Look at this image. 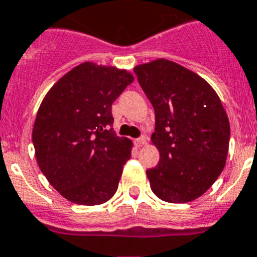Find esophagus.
Segmentation results:
<instances>
[{"label":"esophagus","instance_id":"obj_1","mask_svg":"<svg viewBox=\"0 0 257 257\" xmlns=\"http://www.w3.org/2000/svg\"><path fill=\"white\" fill-rule=\"evenodd\" d=\"M135 144H137L138 147H142V146H144V144H146V138L141 137V138H138V139H135Z\"/></svg>","mask_w":257,"mask_h":257}]
</instances>
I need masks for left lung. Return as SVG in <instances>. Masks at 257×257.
Masks as SVG:
<instances>
[{
    "mask_svg": "<svg viewBox=\"0 0 257 257\" xmlns=\"http://www.w3.org/2000/svg\"><path fill=\"white\" fill-rule=\"evenodd\" d=\"M155 110L151 141L159 164L147 171L152 192L165 202L196 200L223 171L230 122L219 97L202 77L173 61L134 68Z\"/></svg>",
    "mask_w": 257,
    "mask_h": 257,
    "instance_id": "1",
    "label": "left lung"
}]
</instances>
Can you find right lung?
<instances>
[{"mask_svg":"<svg viewBox=\"0 0 257 257\" xmlns=\"http://www.w3.org/2000/svg\"><path fill=\"white\" fill-rule=\"evenodd\" d=\"M133 81L124 69L86 61L42 101L33 128L35 156L48 182L68 201L93 206L115 194L133 143L111 128V105Z\"/></svg>","mask_w":257,"mask_h":257,"instance_id":"right-lung-1","label":"right lung"}]
</instances>
